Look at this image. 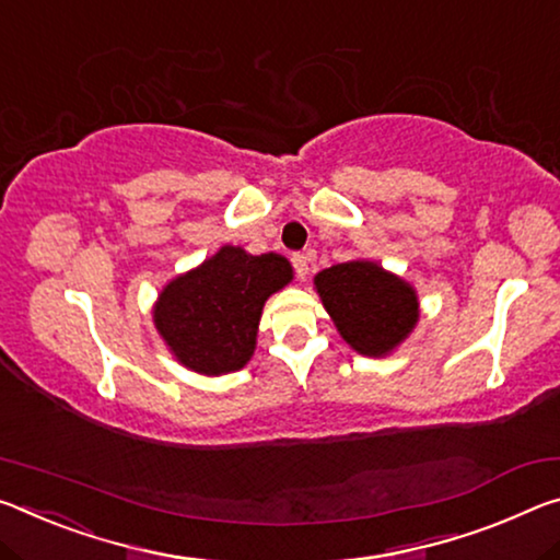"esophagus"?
<instances>
[{
	"instance_id": "esophagus-1",
	"label": "esophagus",
	"mask_w": 560,
	"mask_h": 560,
	"mask_svg": "<svg viewBox=\"0 0 560 560\" xmlns=\"http://www.w3.org/2000/svg\"><path fill=\"white\" fill-rule=\"evenodd\" d=\"M312 261H314V252H301V254L291 256V264H294V271H296L299 279H306L308 266H312Z\"/></svg>"
}]
</instances>
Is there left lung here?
Here are the masks:
<instances>
[{
  "mask_svg": "<svg viewBox=\"0 0 560 560\" xmlns=\"http://www.w3.org/2000/svg\"><path fill=\"white\" fill-rule=\"evenodd\" d=\"M314 287L343 341L363 357H386L419 322L411 283L376 261H346L318 271Z\"/></svg>",
  "mask_w": 560,
  "mask_h": 560,
  "instance_id": "obj_1",
  "label": "left lung"
}]
</instances>
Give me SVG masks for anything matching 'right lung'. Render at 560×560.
Listing matches in <instances>:
<instances>
[{
	"label": "right lung",
	"instance_id": "1",
	"mask_svg": "<svg viewBox=\"0 0 560 560\" xmlns=\"http://www.w3.org/2000/svg\"><path fill=\"white\" fill-rule=\"evenodd\" d=\"M291 279L294 269L279 254L252 256L242 246H221L166 283L154 304V326L186 369L232 374L252 359L266 299Z\"/></svg>",
	"mask_w": 560,
	"mask_h": 560
}]
</instances>
